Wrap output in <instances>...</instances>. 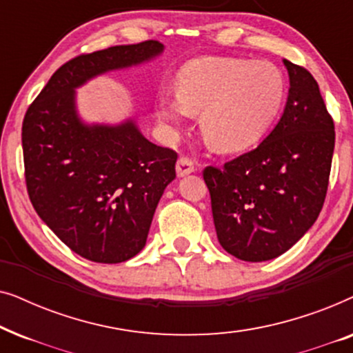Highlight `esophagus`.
Listing matches in <instances>:
<instances>
[{
  "instance_id": "1",
  "label": "esophagus",
  "mask_w": 353,
  "mask_h": 353,
  "mask_svg": "<svg viewBox=\"0 0 353 353\" xmlns=\"http://www.w3.org/2000/svg\"><path fill=\"white\" fill-rule=\"evenodd\" d=\"M194 172V162L190 157H180L176 162V175L178 176H186L190 173Z\"/></svg>"
}]
</instances>
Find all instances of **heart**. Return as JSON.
Returning a JSON list of instances; mask_svg holds the SVG:
<instances>
[{"instance_id":"heart-1","label":"heart","mask_w":353,"mask_h":353,"mask_svg":"<svg viewBox=\"0 0 353 353\" xmlns=\"http://www.w3.org/2000/svg\"><path fill=\"white\" fill-rule=\"evenodd\" d=\"M176 91L157 96V117L170 130L201 110L207 144L239 152L259 143L278 117L286 96L281 70L268 61L204 56L178 72Z\"/></svg>"}]
</instances>
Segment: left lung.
<instances>
[{
  "label": "left lung",
  "mask_w": 353,
  "mask_h": 353,
  "mask_svg": "<svg viewBox=\"0 0 353 353\" xmlns=\"http://www.w3.org/2000/svg\"><path fill=\"white\" fill-rule=\"evenodd\" d=\"M283 62L289 94L276 127L252 151L204 170L219 243L244 262L291 249L320 215L330 181L334 122L310 72Z\"/></svg>",
  "instance_id": "1"
}]
</instances>
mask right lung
<instances>
[{
  "instance_id": "obj_1",
  "label": "right lung",
  "mask_w": 353,
  "mask_h": 353,
  "mask_svg": "<svg viewBox=\"0 0 353 353\" xmlns=\"http://www.w3.org/2000/svg\"><path fill=\"white\" fill-rule=\"evenodd\" d=\"M162 51L163 45L149 40L77 56L52 74L23 117L33 209L67 248L91 262H125L146 245L156 207L176 176L178 156L144 138L134 119L85 123L75 90Z\"/></svg>"
}]
</instances>
